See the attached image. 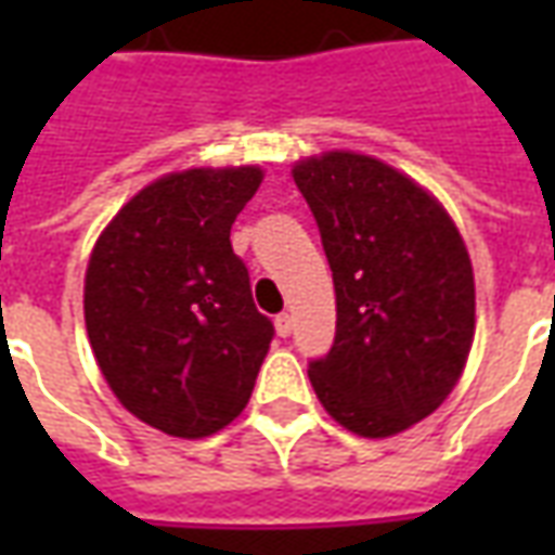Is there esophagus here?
I'll list each match as a JSON object with an SVG mask.
<instances>
[{"label":"esophagus","mask_w":555,"mask_h":555,"mask_svg":"<svg viewBox=\"0 0 555 555\" xmlns=\"http://www.w3.org/2000/svg\"><path fill=\"white\" fill-rule=\"evenodd\" d=\"M291 330H294V321H291V314L288 312L276 314V333H279V336H282V338L291 336Z\"/></svg>","instance_id":"esophagus-1"}]
</instances>
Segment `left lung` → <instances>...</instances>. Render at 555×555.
Returning a JSON list of instances; mask_svg holds the SVG:
<instances>
[{
    "mask_svg": "<svg viewBox=\"0 0 555 555\" xmlns=\"http://www.w3.org/2000/svg\"><path fill=\"white\" fill-rule=\"evenodd\" d=\"M336 285V341L309 380L338 425L392 437L430 416L476 333L473 264L452 217L408 175L350 151L300 159Z\"/></svg>",
    "mask_w": 555,
    "mask_h": 555,
    "instance_id": "left-lung-1",
    "label": "left lung"
}]
</instances>
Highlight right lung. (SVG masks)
<instances>
[{
    "label": "right lung",
    "instance_id": "right-lung-1",
    "mask_svg": "<svg viewBox=\"0 0 555 555\" xmlns=\"http://www.w3.org/2000/svg\"><path fill=\"white\" fill-rule=\"evenodd\" d=\"M261 169H190L147 183L94 243L86 330L106 384L151 428L198 440L253 396L273 341L231 225Z\"/></svg>",
    "mask_w": 555,
    "mask_h": 555
}]
</instances>
